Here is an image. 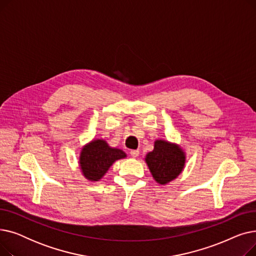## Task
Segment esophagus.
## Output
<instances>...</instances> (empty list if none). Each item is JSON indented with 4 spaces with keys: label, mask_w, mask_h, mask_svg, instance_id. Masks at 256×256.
<instances>
[{
    "label": "esophagus",
    "mask_w": 256,
    "mask_h": 256,
    "mask_svg": "<svg viewBox=\"0 0 256 256\" xmlns=\"http://www.w3.org/2000/svg\"><path fill=\"white\" fill-rule=\"evenodd\" d=\"M139 150H130V156H132V158H137L138 156H139Z\"/></svg>",
    "instance_id": "34e87169"
}]
</instances>
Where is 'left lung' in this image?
I'll return each mask as SVG.
<instances>
[{
	"instance_id": "8db88e82",
	"label": "left lung",
	"mask_w": 256,
	"mask_h": 256,
	"mask_svg": "<svg viewBox=\"0 0 256 256\" xmlns=\"http://www.w3.org/2000/svg\"><path fill=\"white\" fill-rule=\"evenodd\" d=\"M145 162L154 180L160 184H166L182 173L186 154L176 143L156 140L154 150L146 154Z\"/></svg>"
}]
</instances>
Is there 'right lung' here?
<instances>
[{"label":"right lung","mask_w":256,"mask_h":256,"mask_svg":"<svg viewBox=\"0 0 256 256\" xmlns=\"http://www.w3.org/2000/svg\"><path fill=\"white\" fill-rule=\"evenodd\" d=\"M126 158L124 152L113 148L104 140L96 139L86 144L80 154V167L90 182H98L117 160Z\"/></svg>","instance_id":"add662e5"}]
</instances>
